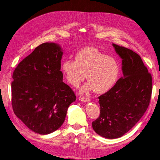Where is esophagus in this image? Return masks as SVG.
I'll return each mask as SVG.
<instances>
[{"instance_id": "34e87169", "label": "esophagus", "mask_w": 160, "mask_h": 160, "mask_svg": "<svg viewBox=\"0 0 160 160\" xmlns=\"http://www.w3.org/2000/svg\"><path fill=\"white\" fill-rule=\"evenodd\" d=\"M79 100H80L82 102H85L90 101V98L88 97H80Z\"/></svg>"}]
</instances>
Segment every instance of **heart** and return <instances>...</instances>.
<instances>
[{"instance_id":"obj_1","label":"heart","mask_w":160,"mask_h":160,"mask_svg":"<svg viewBox=\"0 0 160 160\" xmlns=\"http://www.w3.org/2000/svg\"><path fill=\"white\" fill-rule=\"evenodd\" d=\"M61 69L67 82L75 88L85 80L86 75L88 82L81 89L85 94L93 90L97 94L107 93L115 86L120 72L115 58L93 47L79 50L74 55V61H64Z\"/></svg>"}]
</instances>
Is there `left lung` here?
<instances>
[{
    "mask_svg": "<svg viewBox=\"0 0 160 160\" xmlns=\"http://www.w3.org/2000/svg\"><path fill=\"white\" fill-rule=\"evenodd\" d=\"M122 59L123 77L107 93L98 97L100 115L92 122L95 132L107 139L122 137L147 111L152 89V76L139 54L113 43Z\"/></svg>",
    "mask_w": 160,
    "mask_h": 160,
    "instance_id": "1",
    "label": "left lung"
}]
</instances>
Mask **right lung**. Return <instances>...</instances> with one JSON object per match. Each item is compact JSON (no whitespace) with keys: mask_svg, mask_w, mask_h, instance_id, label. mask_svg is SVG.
I'll return each instance as SVG.
<instances>
[{"mask_svg":"<svg viewBox=\"0 0 160 160\" xmlns=\"http://www.w3.org/2000/svg\"><path fill=\"white\" fill-rule=\"evenodd\" d=\"M63 51L55 43H44L19 63L13 71L12 103L15 115L35 133L46 135L63 123L67 109L76 100L63 82Z\"/></svg>","mask_w":160,"mask_h":160,"instance_id":"1","label":"right lung"}]
</instances>
